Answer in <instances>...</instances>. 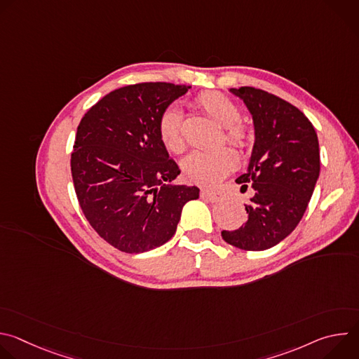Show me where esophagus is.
Returning <instances> with one entry per match:
<instances>
[{
	"mask_svg": "<svg viewBox=\"0 0 359 359\" xmlns=\"http://www.w3.org/2000/svg\"><path fill=\"white\" fill-rule=\"evenodd\" d=\"M200 196L203 198L212 201V203H217V201L223 200V194L220 191H216V190H201Z\"/></svg>",
	"mask_w": 359,
	"mask_h": 359,
	"instance_id": "obj_1",
	"label": "esophagus"
}]
</instances>
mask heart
<instances>
[{"instance_id":"obj_1","label":"heart","mask_w":359,"mask_h":359,"mask_svg":"<svg viewBox=\"0 0 359 359\" xmlns=\"http://www.w3.org/2000/svg\"><path fill=\"white\" fill-rule=\"evenodd\" d=\"M198 107L209 118L224 128L226 142L236 147H245L248 130L240 122L241 111L234 102L219 92H203L196 100ZM158 133L163 146L172 153H180L184 149L183 116L175 108H166L158 119ZM237 168V156L231 149L220 147L215 150H194L182 162L184 177L190 183L200 186H216Z\"/></svg>"}]
</instances>
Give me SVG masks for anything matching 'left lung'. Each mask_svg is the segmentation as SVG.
<instances>
[{
  "label": "left lung",
  "mask_w": 359,
  "mask_h": 359,
  "mask_svg": "<svg viewBox=\"0 0 359 359\" xmlns=\"http://www.w3.org/2000/svg\"><path fill=\"white\" fill-rule=\"evenodd\" d=\"M252 115L255 140L248 169L236 182L254 196L247 222L223 230L226 243L262 251L284 240L302 219L320 176V146L313 123L290 102L252 86L231 88Z\"/></svg>",
  "instance_id": "left-lung-1"
}]
</instances>
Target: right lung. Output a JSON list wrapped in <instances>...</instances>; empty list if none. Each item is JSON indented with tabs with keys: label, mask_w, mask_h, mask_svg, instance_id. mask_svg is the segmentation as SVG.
Wrapping results in <instances>:
<instances>
[{
	"label": "right lung",
	"mask_w": 359,
	"mask_h": 359,
	"mask_svg": "<svg viewBox=\"0 0 359 359\" xmlns=\"http://www.w3.org/2000/svg\"><path fill=\"white\" fill-rule=\"evenodd\" d=\"M191 86L143 82L112 90L85 114L71 172L79 206L93 230L115 248L143 252L169 241L196 186L180 175L158 133V119Z\"/></svg>",
	"instance_id": "1"
}]
</instances>
